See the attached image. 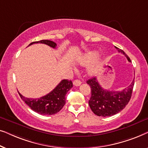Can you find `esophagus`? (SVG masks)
I'll return each instance as SVG.
<instances>
[{
    "label": "esophagus",
    "mask_w": 148,
    "mask_h": 148,
    "mask_svg": "<svg viewBox=\"0 0 148 148\" xmlns=\"http://www.w3.org/2000/svg\"><path fill=\"white\" fill-rule=\"evenodd\" d=\"M81 84H82V82L80 80L76 79L73 82V85L75 86H79Z\"/></svg>",
    "instance_id": "1"
}]
</instances>
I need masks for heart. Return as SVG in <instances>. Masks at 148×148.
<instances>
[{
    "label": "heart",
    "mask_w": 148,
    "mask_h": 148,
    "mask_svg": "<svg viewBox=\"0 0 148 148\" xmlns=\"http://www.w3.org/2000/svg\"><path fill=\"white\" fill-rule=\"evenodd\" d=\"M98 56V52L97 51H91L88 52V54H86L84 57L82 58V59L81 60V64L82 65H88L90 63H91L92 61H94L95 58L97 57ZM99 69V63L97 62V63L95 64V65L92 66V67L89 69L88 73L90 76H94L97 74V73Z\"/></svg>",
    "instance_id": "heart-1"
}]
</instances>
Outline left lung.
<instances>
[{
  "mask_svg": "<svg viewBox=\"0 0 148 148\" xmlns=\"http://www.w3.org/2000/svg\"><path fill=\"white\" fill-rule=\"evenodd\" d=\"M116 48L119 52L124 54L127 60L130 58L123 50ZM91 88V98L89 105L92 112L99 116H111L121 112L128 104L132 95L134 86V79L129 86L122 91H108L104 90L99 84L96 77L87 81Z\"/></svg>",
  "mask_w": 148,
  "mask_h": 148,
  "instance_id": "8db88e82",
  "label": "left lung"
}]
</instances>
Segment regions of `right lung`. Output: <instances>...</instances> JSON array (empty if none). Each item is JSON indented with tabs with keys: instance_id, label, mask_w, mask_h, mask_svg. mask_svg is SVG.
Instances as JSON below:
<instances>
[{
	"instance_id": "obj_1",
	"label": "right lung",
	"mask_w": 148,
	"mask_h": 148,
	"mask_svg": "<svg viewBox=\"0 0 148 148\" xmlns=\"http://www.w3.org/2000/svg\"><path fill=\"white\" fill-rule=\"evenodd\" d=\"M35 43H41L56 48L55 42L48 40H42L38 42H34L29 45ZM73 87V83L71 80L63 79L60 82L57 86L52 92L46 96L40 98H28L22 96L19 93L20 97L29 106V108L43 115H52L59 112L65 104V95Z\"/></svg>"
}]
</instances>
